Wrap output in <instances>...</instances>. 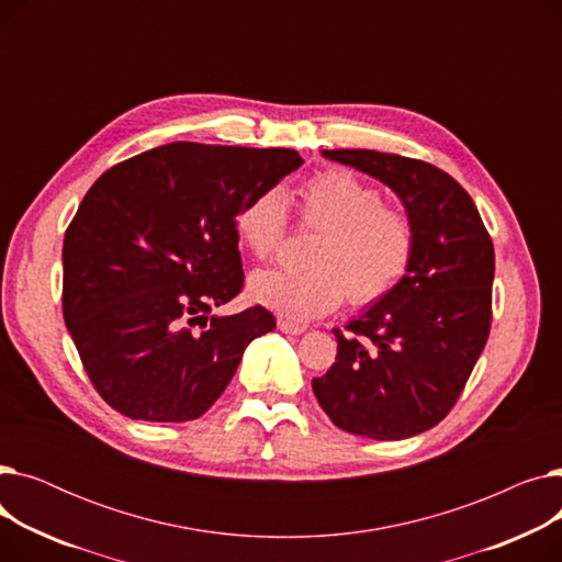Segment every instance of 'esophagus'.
I'll return each instance as SVG.
<instances>
[{"label":"esophagus","instance_id":"esophagus-1","mask_svg":"<svg viewBox=\"0 0 562 562\" xmlns=\"http://www.w3.org/2000/svg\"><path fill=\"white\" fill-rule=\"evenodd\" d=\"M278 328L284 333V335H303L307 328L301 326V323H293L289 318H278Z\"/></svg>","mask_w":562,"mask_h":562}]
</instances>
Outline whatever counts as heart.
Here are the masks:
<instances>
[{"label":"heart","mask_w":562,"mask_h":562,"mask_svg":"<svg viewBox=\"0 0 562 562\" xmlns=\"http://www.w3.org/2000/svg\"><path fill=\"white\" fill-rule=\"evenodd\" d=\"M303 218L321 234L310 269H269L250 276L255 303L291 321L335 310L344 293L352 303L378 301L403 278L412 257L409 218L385 204L380 189L348 170H323L303 184ZM289 225L282 189L252 195L236 214L239 241L257 257L278 252Z\"/></svg>","instance_id":"1"}]
</instances>
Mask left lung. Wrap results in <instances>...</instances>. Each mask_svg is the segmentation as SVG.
<instances>
[{
    "label": "left lung",
    "mask_w": 562,
    "mask_h": 562,
    "mask_svg": "<svg viewBox=\"0 0 562 562\" xmlns=\"http://www.w3.org/2000/svg\"><path fill=\"white\" fill-rule=\"evenodd\" d=\"M401 200L412 225L405 276L335 330L337 362L312 380L346 432L415 437L449 415L490 335L494 246L474 200L426 161L375 150H321Z\"/></svg>",
    "instance_id": "1"
}]
</instances>
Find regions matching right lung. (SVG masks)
Returning a JSON list of instances; mask_svg holds the SVG:
<instances>
[{"label":"right lung","mask_w":562,"mask_h":562,"mask_svg":"<svg viewBox=\"0 0 562 562\" xmlns=\"http://www.w3.org/2000/svg\"><path fill=\"white\" fill-rule=\"evenodd\" d=\"M301 166L286 147L177 140L109 168L83 195L64 241V318L113 409L198 419L246 346L276 330L263 307L212 312L244 286L236 214Z\"/></svg>","instance_id":"1"}]
</instances>
